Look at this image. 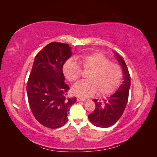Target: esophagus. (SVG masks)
I'll return each mask as SVG.
<instances>
[{
	"label": "esophagus",
	"mask_w": 157,
	"mask_h": 157,
	"mask_svg": "<svg viewBox=\"0 0 157 157\" xmlns=\"http://www.w3.org/2000/svg\"><path fill=\"white\" fill-rule=\"evenodd\" d=\"M77 101L78 102H80V101H86V99L83 98L81 97H78L77 98Z\"/></svg>",
	"instance_id": "34e87169"
}]
</instances>
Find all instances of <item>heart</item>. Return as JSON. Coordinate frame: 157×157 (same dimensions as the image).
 I'll use <instances>...</instances> for the list:
<instances>
[{"label": "heart", "instance_id": "1", "mask_svg": "<svg viewBox=\"0 0 157 157\" xmlns=\"http://www.w3.org/2000/svg\"><path fill=\"white\" fill-rule=\"evenodd\" d=\"M79 61L84 69L90 72L86 75L88 80L80 81L73 86V94L88 97L97 92L100 95L111 94L119 85L123 72L118 64L111 63L106 56L100 53L82 56ZM63 73L70 82H75L81 75L79 63L73 59L67 60L63 66Z\"/></svg>", "mask_w": 157, "mask_h": 157}]
</instances>
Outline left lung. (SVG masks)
Wrapping results in <instances>:
<instances>
[{
    "mask_svg": "<svg viewBox=\"0 0 157 157\" xmlns=\"http://www.w3.org/2000/svg\"><path fill=\"white\" fill-rule=\"evenodd\" d=\"M123 70V82L117 91L110 97L98 101L94 99L96 109L88 115V119L94 125L109 128L118 121L123 115L128 101L131 78L124 60L117 53L113 52Z\"/></svg>",
    "mask_w": 157,
    "mask_h": 157,
    "instance_id": "obj_1",
    "label": "left lung"
}]
</instances>
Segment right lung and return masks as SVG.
Returning a JSON list of instances; mask_svg holds the SVG:
<instances>
[{
    "instance_id": "obj_1",
    "label": "right lung",
    "mask_w": 157,
    "mask_h": 157,
    "mask_svg": "<svg viewBox=\"0 0 157 157\" xmlns=\"http://www.w3.org/2000/svg\"><path fill=\"white\" fill-rule=\"evenodd\" d=\"M69 44L53 42L36 55L27 83L28 98L37 121L55 129L67 121L68 112L76 98L66 97L69 86L65 83L63 66L72 55Z\"/></svg>"
}]
</instances>
